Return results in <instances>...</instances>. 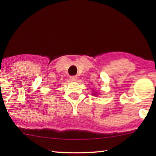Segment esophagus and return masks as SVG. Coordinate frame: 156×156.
<instances>
[{"label": "esophagus", "mask_w": 156, "mask_h": 156, "mask_svg": "<svg viewBox=\"0 0 156 156\" xmlns=\"http://www.w3.org/2000/svg\"><path fill=\"white\" fill-rule=\"evenodd\" d=\"M69 80H70V81H72V82H76V81L77 80V76H70Z\"/></svg>", "instance_id": "34e87169"}]
</instances>
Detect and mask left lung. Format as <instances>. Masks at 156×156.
I'll return each instance as SVG.
<instances>
[{
    "label": "left lung",
    "mask_w": 156,
    "mask_h": 156,
    "mask_svg": "<svg viewBox=\"0 0 156 156\" xmlns=\"http://www.w3.org/2000/svg\"><path fill=\"white\" fill-rule=\"evenodd\" d=\"M93 94H94V95H97V93L94 92V93H93Z\"/></svg>",
    "instance_id": "8db88e82"
}]
</instances>
